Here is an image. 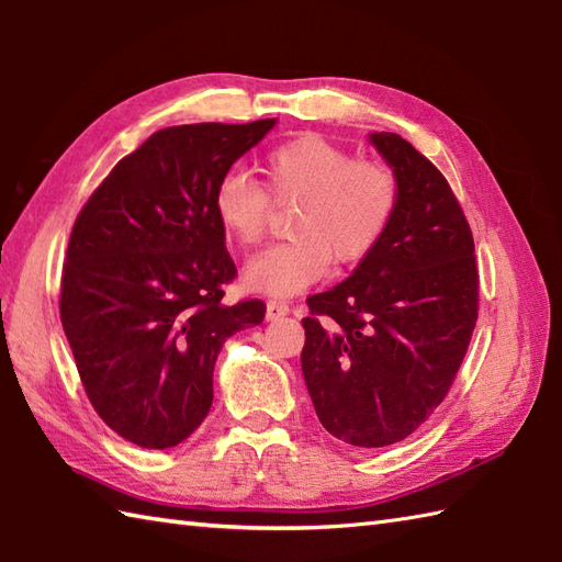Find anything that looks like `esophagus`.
<instances>
[{"mask_svg":"<svg viewBox=\"0 0 562 562\" xmlns=\"http://www.w3.org/2000/svg\"><path fill=\"white\" fill-rule=\"evenodd\" d=\"M290 312H292V308H290L288 302H282V300H270L268 302V321H278L282 316H288Z\"/></svg>","mask_w":562,"mask_h":562,"instance_id":"obj_1","label":"esophagus"}]
</instances>
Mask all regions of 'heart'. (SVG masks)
I'll return each mask as SVG.
<instances>
[{"label":"heart","mask_w":562,"mask_h":562,"mask_svg":"<svg viewBox=\"0 0 562 562\" xmlns=\"http://www.w3.org/2000/svg\"><path fill=\"white\" fill-rule=\"evenodd\" d=\"M266 190L229 171L212 193L222 229L254 248L268 229L270 198L296 200L288 220L292 238L262 250L246 266L250 290L274 296L312 288L330 268L357 266L386 236L396 217L401 181L393 166L355 154L326 137L302 135L272 147L262 159Z\"/></svg>","instance_id":"heart-1"}]
</instances>
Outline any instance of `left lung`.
<instances>
[{"label":"left lung","mask_w":562,"mask_h":562,"mask_svg":"<svg viewBox=\"0 0 562 562\" xmlns=\"http://www.w3.org/2000/svg\"><path fill=\"white\" fill-rule=\"evenodd\" d=\"M401 200L386 236L306 300L302 372L321 425L352 447L413 435L457 379L479 321L473 234L447 178L396 133L372 135Z\"/></svg>","instance_id":"obj_1"}]
</instances>
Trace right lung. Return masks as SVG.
<instances>
[{
    "instance_id": "1",
    "label": "right lung",
    "mask_w": 562,
    "mask_h": 562,
    "mask_svg": "<svg viewBox=\"0 0 562 562\" xmlns=\"http://www.w3.org/2000/svg\"><path fill=\"white\" fill-rule=\"evenodd\" d=\"M272 125L164 127L77 214L59 318L93 411L137 447L169 449L193 435L210 413L224 340L266 318L260 300L222 304L236 266L212 193Z\"/></svg>"
}]
</instances>
